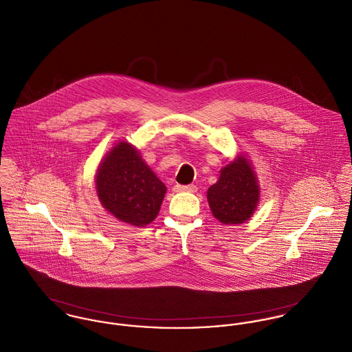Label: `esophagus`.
<instances>
[{
	"label": "esophagus",
	"mask_w": 352,
	"mask_h": 352,
	"mask_svg": "<svg viewBox=\"0 0 352 352\" xmlns=\"http://www.w3.org/2000/svg\"><path fill=\"white\" fill-rule=\"evenodd\" d=\"M174 191L175 192H184V191H186V192H195L197 191V186L195 185H186V186L175 185L174 186Z\"/></svg>",
	"instance_id": "esophagus-1"
}]
</instances>
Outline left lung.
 <instances>
[{"instance_id":"8db88e82","label":"left lung","mask_w":352,"mask_h":352,"mask_svg":"<svg viewBox=\"0 0 352 352\" xmlns=\"http://www.w3.org/2000/svg\"><path fill=\"white\" fill-rule=\"evenodd\" d=\"M260 185L252 161L239 154L223 166L219 178L208 189L213 216L225 225H240L250 219L260 202Z\"/></svg>"}]
</instances>
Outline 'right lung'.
I'll list each match as a JSON object with an SVG mask.
<instances>
[{
	"mask_svg": "<svg viewBox=\"0 0 352 352\" xmlns=\"http://www.w3.org/2000/svg\"><path fill=\"white\" fill-rule=\"evenodd\" d=\"M95 189L109 214L135 228L157 218L167 190L139 150L126 140L116 142L99 163Z\"/></svg>",
	"mask_w": 352,
	"mask_h": 352,
	"instance_id": "add662e5",
	"label": "right lung"
}]
</instances>
